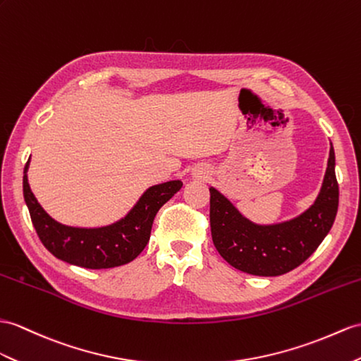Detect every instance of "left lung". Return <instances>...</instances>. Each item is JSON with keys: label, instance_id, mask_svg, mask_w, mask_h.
I'll return each instance as SVG.
<instances>
[{"label": "left lung", "instance_id": "obj_1", "mask_svg": "<svg viewBox=\"0 0 361 361\" xmlns=\"http://www.w3.org/2000/svg\"><path fill=\"white\" fill-rule=\"evenodd\" d=\"M211 235L219 254L235 269L252 276H282L319 248L337 216L338 183L331 144L328 169L314 204L294 219L260 225L251 222L221 191L209 187Z\"/></svg>", "mask_w": 361, "mask_h": 361}]
</instances>
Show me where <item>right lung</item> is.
Segmentation results:
<instances>
[{"label":"right lung","mask_w":361,"mask_h":361,"mask_svg":"<svg viewBox=\"0 0 361 361\" xmlns=\"http://www.w3.org/2000/svg\"><path fill=\"white\" fill-rule=\"evenodd\" d=\"M29 162L24 166V200L42 245L56 259L89 269H107L135 260L150 240L156 213L182 188L180 180L157 183L147 188L135 207L114 224L68 226L51 219L35 197L27 179Z\"/></svg>","instance_id":"add662e5"}]
</instances>
